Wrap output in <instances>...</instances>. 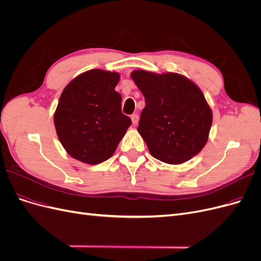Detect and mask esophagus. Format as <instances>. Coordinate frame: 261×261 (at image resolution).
I'll use <instances>...</instances> for the list:
<instances>
[{"label": "esophagus", "instance_id": "obj_1", "mask_svg": "<svg viewBox=\"0 0 261 261\" xmlns=\"http://www.w3.org/2000/svg\"><path fill=\"white\" fill-rule=\"evenodd\" d=\"M130 118H132V122H133V124H134V125L138 124V121H139V116H138V114H133V115L130 116Z\"/></svg>", "mask_w": 261, "mask_h": 261}]
</instances>
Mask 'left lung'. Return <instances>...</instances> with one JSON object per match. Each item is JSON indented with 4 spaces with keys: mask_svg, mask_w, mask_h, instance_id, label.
I'll list each match as a JSON object with an SVG mask.
<instances>
[{
    "mask_svg": "<svg viewBox=\"0 0 261 261\" xmlns=\"http://www.w3.org/2000/svg\"><path fill=\"white\" fill-rule=\"evenodd\" d=\"M130 77L145 97L137 130L151 155L180 164L198 154L212 124L211 108L199 87L177 73L137 69Z\"/></svg>",
    "mask_w": 261,
    "mask_h": 261,
    "instance_id": "left-lung-1",
    "label": "left lung"
}]
</instances>
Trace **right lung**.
I'll use <instances>...</instances> for the list:
<instances>
[{
	"label": "right lung",
	"instance_id": "obj_1",
	"mask_svg": "<svg viewBox=\"0 0 261 261\" xmlns=\"http://www.w3.org/2000/svg\"><path fill=\"white\" fill-rule=\"evenodd\" d=\"M120 74L90 69L67 84L54 112L59 140L74 159L98 164L115 152L132 121L115 91Z\"/></svg>",
	"mask_w": 261,
	"mask_h": 261
}]
</instances>
